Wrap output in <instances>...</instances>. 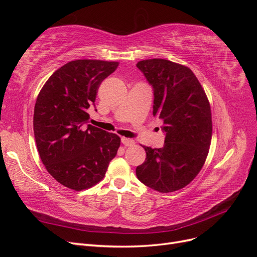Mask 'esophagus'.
I'll use <instances>...</instances> for the list:
<instances>
[{
    "mask_svg": "<svg viewBox=\"0 0 257 257\" xmlns=\"http://www.w3.org/2000/svg\"><path fill=\"white\" fill-rule=\"evenodd\" d=\"M121 142L125 147H131V146H134L135 145V142L133 141V139L126 138V137H122L121 138Z\"/></svg>",
    "mask_w": 257,
    "mask_h": 257,
    "instance_id": "1",
    "label": "esophagus"
}]
</instances>
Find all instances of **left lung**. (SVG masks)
<instances>
[{
    "label": "left lung",
    "instance_id": "obj_1",
    "mask_svg": "<svg viewBox=\"0 0 257 257\" xmlns=\"http://www.w3.org/2000/svg\"><path fill=\"white\" fill-rule=\"evenodd\" d=\"M136 66L153 87V115L163 121V148L145 147L147 158L136 176L145 185L175 192L203 168L212 137L211 108L205 90L188 66L165 59L139 61Z\"/></svg>",
    "mask_w": 257,
    "mask_h": 257
}]
</instances>
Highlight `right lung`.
Masks as SVG:
<instances>
[{"mask_svg":"<svg viewBox=\"0 0 257 257\" xmlns=\"http://www.w3.org/2000/svg\"><path fill=\"white\" fill-rule=\"evenodd\" d=\"M119 62L71 61L46 81L34 107L33 128L41 160L62 185L87 190L105 177L120 137L89 124L99 84Z\"/></svg>","mask_w":257,"mask_h":257,"instance_id":"right-lung-1","label":"right lung"}]
</instances>
